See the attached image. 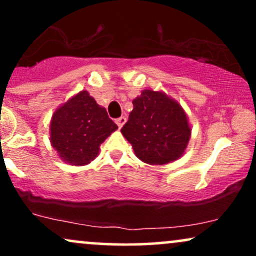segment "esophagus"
<instances>
[{"mask_svg":"<svg viewBox=\"0 0 256 256\" xmlns=\"http://www.w3.org/2000/svg\"><path fill=\"white\" fill-rule=\"evenodd\" d=\"M116 125H118V128H122V126H124L125 122H126V118H125V116H120V118H118V119L116 120Z\"/></svg>","mask_w":256,"mask_h":256,"instance_id":"esophagus-1","label":"esophagus"}]
</instances>
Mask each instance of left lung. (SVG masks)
I'll return each mask as SVG.
<instances>
[{"mask_svg":"<svg viewBox=\"0 0 256 256\" xmlns=\"http://www.w3.org/2000/svg\"><path fill=\"white\" fill-rule=\"evenodd\" d=\"M132 104L134 110L122 134L134 155L149 165H166L183 156L192 126L178 101L164 91L146 89Z\"/></svg>","mask_w":256,"mask_h":256,"instance_id":"left-lung-1","label":"left lung"}]
</instances>
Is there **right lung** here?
I'll return each instance as SVG.
<instances>
[{"label": "right lung", "mask_w": 256, "mask_h": 256, "mask_svg": "<svg viewBox=\"0 0 256 256\" xmlns=\"http://www.w3.org/2000/svg\"><path fill=\"white\" fill-rule=\"evenodd\" d=\"M118 128L86 90L79 91L52 113L49 134L58 158L71 166L95 160L100 146Z\"/></svg>", "instance_id": "right-lung-1"}]
</instances>
